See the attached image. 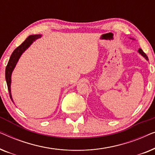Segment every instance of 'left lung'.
<instances>
[{"label":"left lung","mask_w":155,"mask_h":155,"mask_svg":"<svg viewBox=\"0 0 155 155\" xmlns=\"http://www.w3.org/2000/svg\"><path fill=\"white\" fill-rule=\"evenodd\" d=\"M138 52H139V53H140V54L142 55V56H143V57H145V59H146V60H147V61H148V58H147V55H146V54H145V53H144V52H143V50H142V49H141V48H139V50H138Z\"/></svg>","instance_id":"obj_1"}]
</instances>
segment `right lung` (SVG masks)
Wrapping results in <instances>:
<instances>
[{
	"mask_svg": "<svg viewBox=\"0 0 155 155\" xmlns=\"http://www.w3.org/2000/svg\"><path fill=\"white\" fill-rule=\"evenodd\" d=\"M40 37H41V35H40L29 36V37L25 39V41L24 42H22V44H20L18 47H17L14 50V51L12 52V55L10 56L9 61H8V65L5 68V80H6V82H7L8 91H9L10 97V99H11V100L12 101V102H13V100H12V95H11V90H10L11 75H12V71H13L17 63H18L19 58H20L21 55L22 54V53L24 52L27 48H29V46L33 43V41H35L36 39H39Z\"/></svg>",
	"mask_w": 155,
	"mask_h": 155,
	"instance_id": "obj_1",
	"label": "right lung"
}]
</instances>
